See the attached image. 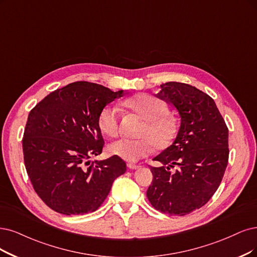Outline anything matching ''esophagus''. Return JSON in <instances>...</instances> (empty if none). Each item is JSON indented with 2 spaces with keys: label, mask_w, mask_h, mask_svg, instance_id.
I'll return each instance as SVG.
<instances>
[{
  "label": "esophagus",
  "mask_w": 257,
  "mask_h": 257,
  "mask_svg": "<svg viewBox=\"0 0 257 257\" xmlns=\"http://www.w3.org/2000/svg\"><path fill=\"white\" fill-rule=\"evenodd\" d=\"M127 166H128L130 169H138V168L141 167L140 165H137V164H134V163H128Z\"/></svg>",
  "instance_id": "1"
}]
</instances>
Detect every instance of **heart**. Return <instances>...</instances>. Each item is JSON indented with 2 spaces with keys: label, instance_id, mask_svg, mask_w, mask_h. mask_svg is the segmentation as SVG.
<instances>
[{
  "label": "heart",
  "instance_id": "1",
  "mask_svg": "<svg viewBox=\"0 0 257 257\" xmlns=\"http://www.w3.org/2000/svg\"><path fill=\"white\" fill-rule=\"evenodd\" d=\"M125 107L144 119V125L139 132L140 139L121 138L110 145V153L127 162H137L146 157L154 147L162 149L173 141L177 125L174 117L168 115L167 106L156 96L141 94L123 102ZM120 115L113 104L104 107L98 115V126L104 135L117 136L119 131Z\"/></svg>",
  "mask_w": 257,
  "mask_h": 257
}]
</instances>
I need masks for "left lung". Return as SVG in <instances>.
<instances>
[{"instance_id": "8db88e82", "label": "left lung", "mask_w": 257, "mask_h": 257, "mask_svg": "<svg viewBox=\"0 0 257 257\" xmlns=\"http://www.w3.org/2000/svg\"><path fill=\"white\" fill-rule=\"evenodd\" d=\"M157 97L178 111L181 126L173 145L154 159L162 166H150L147 198L160 212L184 216L203 206L219 187L229 162V129L213 98L193 85L163 83Z\"/></svg>"}]
</instances>
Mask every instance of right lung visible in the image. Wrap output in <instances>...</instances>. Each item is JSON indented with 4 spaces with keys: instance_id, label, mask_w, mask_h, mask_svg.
<instances>
[{
    "instance_id": "1",
    "label": "right lung",
    "mask_w": 257,
    "mask_h": 257,
    "mask_svg": "<svg viewBox=\"0 0 257 257\" xmlns=\"http://www.w3.org/2000/svg\"><path fill=\"white\" fill-rule=\"evenodd\" d=\"M122 95L121 90L76 81L50 93L28 114L22 140L25 168L37 195L55 212L96 211L114 180L125 174V161L117 156L90 161L104 145L99 113Z\"/></svg>"
}]
</instances>
